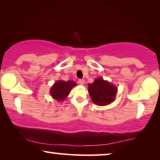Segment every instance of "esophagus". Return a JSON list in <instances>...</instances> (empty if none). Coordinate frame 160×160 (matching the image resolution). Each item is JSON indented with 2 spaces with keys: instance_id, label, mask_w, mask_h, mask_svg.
I'll use <instances>...</instances> for the list:
<instances>
[{
  "instance_id": "1",
  "label": "esophagus",
  "mask_w": 160,
  "mask_h": 160,
  "mask_svg": "<svg viewBox=\"0 0 160 160\" xmlns=\"http://www.w3.org/2000/svg\"><path fill=\"white\" fill-rule=\"evenodd\" d=\"M78 82H79L80 84H84V79H79V80H78Z\"/></svg>"
}]
</instances>
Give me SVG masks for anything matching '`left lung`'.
<instances>
[{
	"instance_id": "obj_1",
	"label": "left lung",
	"mask_w": 160,
	"mask_h": 160,
	"mask_svg": "<svg viewBox=\"0 0 160 160\" xmlns=\"http://www.w3.org/2000/svg\"><path fill=\"white\" fill-rule=\"evenodd\" d=\"M88 91L94 103L98 106H106L114 100L117 88L102 78H98L92 84H89Z\"/></svg>"
}]
</instances>
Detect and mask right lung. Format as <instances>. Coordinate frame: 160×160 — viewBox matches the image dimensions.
Segmentation results:
<instances>
[{"label": "right lung", "mask_w": 160, "mask_h": 160, "mask_svg": "<svg viewBox=\"0 0 160 160\" xmlns=\"http://www.w3.org/2000/svg\"><path fill=\"white\" fill-rule=\"evenodd\" d=\"M76 85V83L73 81L63 82L58 81L52 86L50 93L54 99L59 101L64 100L65 98L68 95L71 89Z\"/></svg>", "instance_id": "1"}]
</instances>
